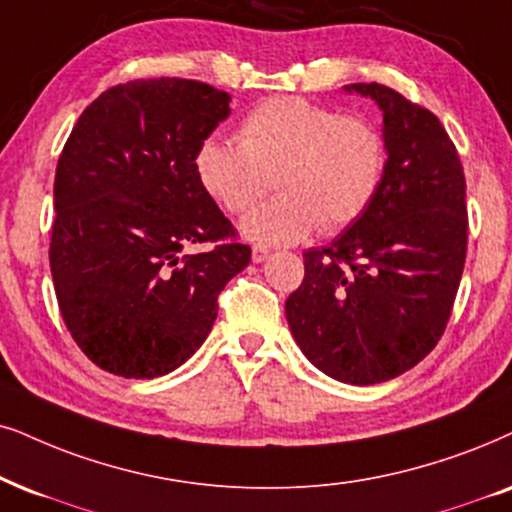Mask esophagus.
Segmentation results:
<instances>
[{"instance_id":"1","label":"esophagus","mask_w":512,"mask_h":512,"mask_svg":"<svg viewBox=\"0 0 512 512\" xmlns=\"http://www.w3.org/2000/svg\"><path fill=\"white\" fill-rule=\"evenodd\" d=\"M269 257V248H262V245H255V248H252V262H264Z\"/></svg>"}]
</instances>
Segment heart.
<instances>
[{
    "instance_id": "heart-1",
    "label": "heart",
    "mask_w": 512,
    "mask_h": 512,
    "mask_svg": "<svg viewBox=\"0 0 512 512\" xmlns=\"http://www.w3.org/2000/svg\"><path fill=\"white\" fill-rule=\"evenodd\" d=\"M238 139L208 137L193 165L203 189L231 215L250 210L276 174L278 196L241 224L255 243L290 245L319 226L340 234L383 189L390 158L383 132L340 108L276 96L245 115Z\"/></svg>"
}]
</instances>
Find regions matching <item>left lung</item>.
<instances>
[{"label": "left lung", "instance_id": "1", "mask_svg": "<svg viewBox=\"0 0 512 512\" xmlns=\"http://www.w3.org/2000/svg\"><path fill=\"white\" fill-rule=\"evenodd\" d=\"M345 89L383 111V189L331 245L304 252L286 319L319 371L375 385L423 361L444 335L468 250L465 177L435 113L378 82Z\"/></svg>", "mask_w": 512, "mask_h": 512}]
</instances>
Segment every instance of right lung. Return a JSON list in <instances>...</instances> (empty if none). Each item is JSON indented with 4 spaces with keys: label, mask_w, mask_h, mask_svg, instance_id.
<instances>
[{
    "label": "right lung",
    "mask_w": 512,
    "mask_h": 512,
    "mask_svg": "<svg viewBox=\"0 0 512 512\" xmlns=\"http://www.w3.org/2000/svg\"><path fill=\"white\" fill-rule=\"evenodd\" d=\"M229 101L181 77L118 84L84 108L63 146L51 276L70 335L103 371L151 380L179 368L250 264L193 165ZM203 242L213 248L185 255Z\"/></svg>",
    "instance_id": "add662e5"
}]
</instances>
